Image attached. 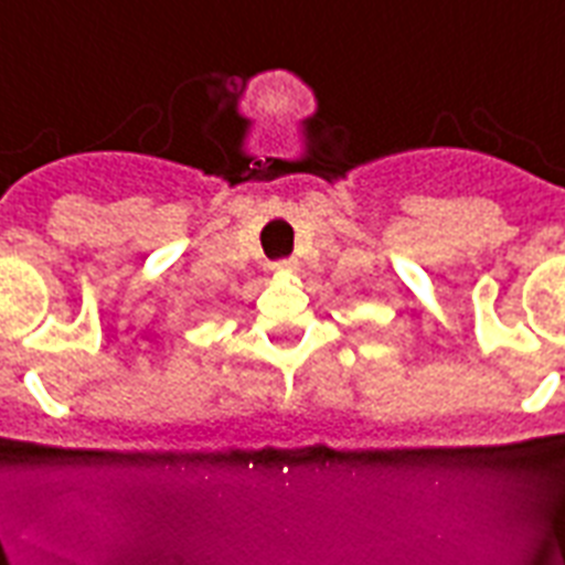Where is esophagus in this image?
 I'll use <instances>...</instances> for the list:
<instances>
[{
  "mask_svg": "<svg viewBox=\"0 0 565 565\" xmlns=\"http://www.w3.org/2000/svg\"><path fill=\"white\" fill-rule=\"evenodd\" d=\"M273 270H276V273L295 270V258H281V262H276V265H273Z\"/></svg>",
  "mask_w": 565,
  "mask_h": 565,
  "instance_id": "esophagus-1",
  "label": "esophagus"
}]
</instances>
